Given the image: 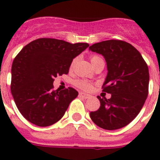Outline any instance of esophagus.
<instances>
[{"label": "esophagus", "mask_w": 160, "mask_h": 160, "mask_svg": "<svg viewBox=\"0 0 160 160\" xmlns=\"http://www.w3.org/2000/svg\"><path fill=\"white\" fill-rule=\"evenodd\" d=\"M79 96H80V97H82V98H86V99H87V98H89L90 97V94H85V93H83V92L79 93Z\"/></svg>", "instance_id": "obj_1"}]
</instances>
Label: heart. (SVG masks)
<instances>
[{
	"label": "heart",
	"instance_id": "obj_1",
	"mask_svg": "<svg viewBox=\"0 0 160 160\" xmlns=\"http://www.w3.org/2000/svg\"><path fill=\"white\" fill-rule=\"evenodd\" d=\"M75 59H73L72 61L71 65H70V68H73V65L75 63ZM103 59L101 57L99 56H98V55H92L91 57H90V62L93 64V66L96 64V63L99 62H102ZM104 62V61H103ZM74 84L77 87H78L79 89H81V90H90V89L92 88V83L88 81H86V80H82V79H78L74 82Z\"/></svg>",
	"mask_w": 160,
	"mask_h": 160
}]
</instances>
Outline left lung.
<instances>
[{"mask_svg":"<svg viewBox=\"0 0 160 160\" xmlns=\"http://www.w3.org/2000/svg\"><path fill=\"white\" fill-rule=\"evenodd\" d=\"M89 49L105 58L108 73L102 88L111 94L109 99L98 96L100 107L90 113V118L102 129L123 128L138 115L148 98V65L141 53L124 41H103Z\"/></svg>","mask_w":160,"mask_h":160,"instance_id":"8db88e82","label":"left lung"}]
</instances>
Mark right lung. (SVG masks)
<instances>
[{"instance_id":"right-lung-1","label":"right lung","mask_w":160,"mask_h":160,"mask_svg":"<svg viewBox=\"0 0 160 160\" xmlns=\"http://www.w3.org/2000/svg\"><path fill=\"white\" fill-rule=\"evenodd\" d=\"M89 46L54 38H38L25 46L12 65L11 92L25 119L38 127L62 118L78 94L75 89L53 90L54 78L67 74L72 61Z\"/></svg>"}]
</instances>
